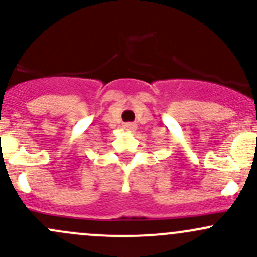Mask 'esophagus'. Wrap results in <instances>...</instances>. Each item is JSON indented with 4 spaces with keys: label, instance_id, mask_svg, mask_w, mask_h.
<instances>
[{
    "label": "esophagus",
    "instance_id": "esophagus-1",
    "mask_svg": "<svg viewBox=\"0 0 257 257\" xmlns=\"http://www.w3.org/2000/svg\"><path fill=\"white\" fill-rule=\"evenodd\" d=\"M124 129H125V131H134V129H136V124L134 123L124 124Z\"/></svg>",
    "mask_w": 257,
    "mask_h": 257
}]
</instances>
